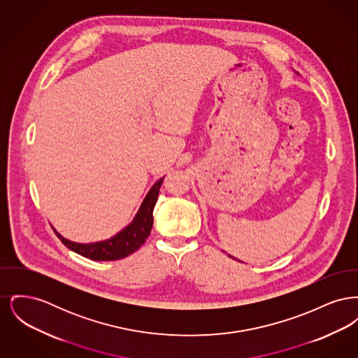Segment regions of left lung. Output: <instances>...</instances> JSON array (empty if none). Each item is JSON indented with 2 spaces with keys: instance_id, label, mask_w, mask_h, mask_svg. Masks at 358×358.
<instances>
[{
  "instance_id": "8db88e82",
  "label": "left lung",
  "mask_w": 358,
  "mask_h": 358,
  "mask_svg": "<svg viewBox=\"0 0 358 358\" xmlns=\"http://www.w3.org/2000/svg\"><path fill=\"white\" fill-rule=\"evenodd\" d=\"M228 256H229V257H232V256H231V255H228ZM234 259H235V257H234Z\"/></svg>"
}]
</instances>
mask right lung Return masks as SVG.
Segmentation results:
<instances>
[{
	"label": "right lung",
	"mask_w": 358,
	"mask_h": 358,
	"mask_svg": "<svg viewBox=\"0 0 358 358\" xmlns=\"http://www.w3.org/2000/svg\"><path fill=\"white\" fill-rule=\"evenodd\" d=\"M162 181H164V177L159 178L149 190V193L146 194L145 200L142 201V204L136 212L134 220L113 238L103 240V241H96V243L82 244V243H75L63 238L55 228L53 231L57 235V238L62 240V243L71 251L88 257L91 260L106 262V260L123 259L136 252V250H139L141 245L146 241V238H149L153 227V209L158 199Z\"/></svg>",
	"instance_id": "right-lung-1"
}]
</instances>
